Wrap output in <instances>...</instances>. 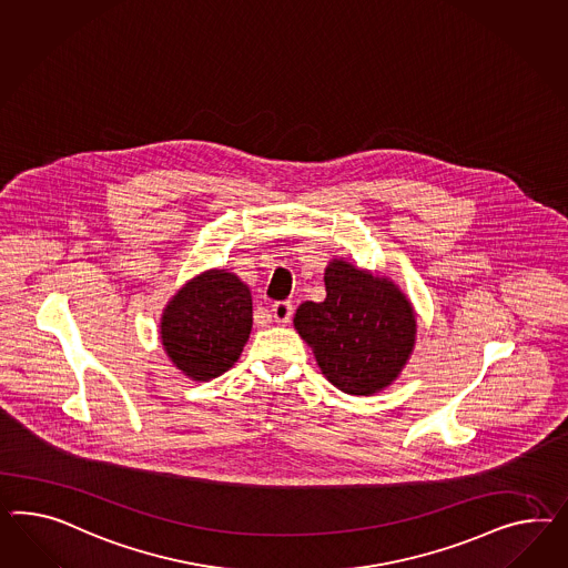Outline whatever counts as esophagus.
<instances>
[{
	"label": "esophagus",
	"instance_id": "esophagus-1",
	"mask_svg": "<svg viewBox=\"0 0 568 568\" xmlns=\"http://www.w3.org/2000/svg\"><path fill=\"white\" fill-rule=\"evenodd\" d=\"M271 314H273L275 323H290L293 316L292 302H276V304H273V307H271Z\"/></svg>",
	"mask_w": 568,
	"mask_h": 568
}]
</instances>
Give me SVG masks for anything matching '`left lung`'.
I'll list each match as a JSON object with an SVG mask.
<instances>
[{
	"label": "left lung",
	"instance_id": "obj_1",
	"mask_svg": "<svg viewBox=\"0 0 568 568\" xmlns=\"http://www.w3.org/2000/svg\"><path fill=\"white\" fill-rule=\"evenodd\" d=\"M326 300L304 302L293 326L338 390L369 397L399 378L415 347L409 297L384 275L333 258L324 268Z\"/></svg>",
	"mask_w": 568,
	"mask_h": 568
}]
</instances>
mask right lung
<instances>
[{
  "mask_svg": "<svg viewBox=\"0 0 568 568\" xmlns=\"http://www.w3.org/2000/svg\"><path fill=\"white\" fill-rule=\"evenodd\" d=\"M252 331V293L237 275L209 268L175 292L161 314V343L173 366L196 383L233 368Z\"/></svg>",
  "mask_w": 568,
  "mask_h": 568,
  "instance_id": "add662e5",
  "label": "right lung"
}]
</instances>
